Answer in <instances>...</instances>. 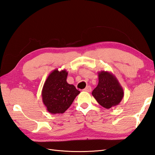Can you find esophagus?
Here are the masks:
<instances>
[{
    "label": "esophagus",
    "instance_id": "esophagus-1",
    "mask_svg": "<svg viewBox=\"0 0 155 155\" xmlns=\"http://www.w3.org/2000/svg\"><path fill=\"white\" fill-rule=\"evenodd\" d=\"M83 91L85 92H90L92 91V88H91V86H87L85 89H83Z\"/></svg>",
    "mask_w": 155,
    "mask_h": 155
}]
</instances>
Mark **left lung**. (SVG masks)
<instances>
[{"label":"left lung","mask_w":155,"mask_h":155,"mask_svg":"<svg viewBox=\"0 0 155 155\" xmlns=\"http://www.w3.org/2000/svg\"><path fill=\"white\" fill-rule=\"evenodd\" d=\"M98 79L97 85L92 92L98 104L108 109L119 105L124 92L114 75L103 70L98 72Z\"/></svg>","instance_id":"obj_1"}]
</instances>
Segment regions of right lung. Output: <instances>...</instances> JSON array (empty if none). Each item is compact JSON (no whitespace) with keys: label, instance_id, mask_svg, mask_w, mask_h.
<instances>
[{"label":"right lung","instance_id":"obj_1","mask_svg":"<svg viewBox=\"0 0 155 155\" xmlns=\"http://www.w3.org/2000/svg\"><path fill=\"white\" fill-rule=\"evenodd\" d=\"M68 72L66 70L59 71L55 69L44 83L42 90V100L51 114H63L72 105L80 92L74 85L67 81Z\"/></svg>","mask_w":155,"mask_h":155}]
</instances>
